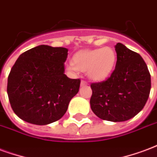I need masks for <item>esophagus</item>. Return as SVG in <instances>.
I'll return each instance as SVG.
<instances>
[{"instance_id": "1", "label": "esophagus", "mask_w": 157, "mask_h": 157, "mask_svg": "<svg viewBox=\"0 0 157 157\" xmlns=\"http://www.w3.org/2000/svg\"><path fill=\"white\" fill-rule=\"evenodd\" d=\"M88 85V83L86 82H85V81H82V82H81V86H87Z\"/></svg>"}]
</instances>
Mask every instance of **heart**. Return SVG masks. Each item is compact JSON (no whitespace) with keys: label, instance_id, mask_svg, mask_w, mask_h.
Masks as SVG:
<instances>
[{"label":"heart","instance_id":"obj_1","mask_svg":"<svg viewBox=\"0 0 157 157\" xmlns=\"http://www.w3.org/2000/svg\"><path fill=\"white\" fill-rule=\"evenodd\" d=\"M117 62V53L113 48L105 46L93 50H86L73 56L72 64L68 70L87 71L88 76L96 82L107 78L113 71Z\"/></svg>","mask_w":157,"mask_h":157}]
</instances>
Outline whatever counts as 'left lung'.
<instances>
[{"mask_svg": "<svg viewBox=\"0 0 157 157\" xmlns=\"http://www.w3.org/2000/svg\"><path fill=\"white\" fill-rule=\"evenodd\" d=\"M116 68L105 81L92 83L90 108L102 120L125 121L146 105L151 90V75L138 53L121 43L116 46Z\"/></svg>", "mask_w": 157, "mask_h": 157, "instance_id": "obj_1", "label": "left lung"}]
</instances>
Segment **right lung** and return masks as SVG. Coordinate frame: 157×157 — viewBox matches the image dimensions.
Returning <instances> with one entry per match:
<instances>
[{"instance_id":"right-lung-1","label":"right lung","mask_w":157,"mask_h":157,"mask_svg":"<svg viewBox=\"0 0 157 157\" xmlns=\"http://www.w3.org/2000/svg\"><path fill=\"white\" fill-rule=\"evenodd\" d=\"M68 49L40 45L17 59L8 75L7 94L17 117L34 125L60 120L79 91L80 79L65 75Z\"/></svg>"}]
</instances>
